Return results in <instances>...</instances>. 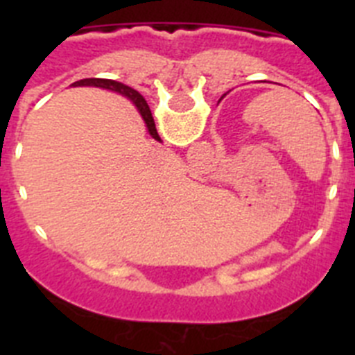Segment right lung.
<instances>
[{"instance_id": "right-lung-1", "label": "right lung", "mask_w": 355, "mask_h": 355, "mask_svg": "<svg viewBox=\"0 0 355 355\" xmlns=\"http://www.w3.org/2000/svg\"><path fill=\"white\" fill-rule=\"evenodd\" d=\"M74 85H76V87H99V89L114 90V92H119V94H122V96H126L128 99H130V101L137 106L139 114L142 115V119H144V122H146L147 131H149L150 137H153L155 140H159V135H158V131H156V126H155V119H153V115H150L149 105H147L146 99H144V97L140 96L137 90H133L131 87H128V85H124V83H119V81H115V80H103V78H89V80H80V81H76Z\"/></svg>"}]
</instances>
